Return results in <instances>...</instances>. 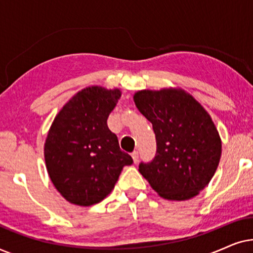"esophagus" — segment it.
I'll use <instances>...</instances> for the list:
<instances>
[{"mask_svg":"<svg viewBox=\"0 0 253 253\" xmlns=\"http://www.w3.org/2000/svg\"><path fill=\"white\" fill-rule=\"evenodd\" d=\"M131 157H132L134 164H137V162H138V159H139V153H138L137 151H133L132 153H131Z\"/></svg>","mask_w":253,"mask_h":253,"instance_id":"obj_1","label":"esophagus"}]
</instances>
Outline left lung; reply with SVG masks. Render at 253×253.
Segmentation results:
<instances>
[{
    "instance_id": "8db88e82",
    "label": "left lung",
    "mask_w": 253,
    "mask_h": 253,
    "mask_svg": "<svg viewBox=\"0 0 253 253\" xmlns=\"http://www.w3.org/2000/svg\"><path fill=\"white\" fill-rule=\"evenodd\" d=\"M133 100L157 139L154 159L140 162L139 172L165 199L193 198L212 179L221 158V139L210 114L181 88L143 89Z\"/></svg>"
}]
</instances>
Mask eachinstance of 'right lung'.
<instances>
[{"label": "right lung", "mask_w": 253, "mask_h": 253, "mask_svg": "<svg viewBox=\"0 0 253 253\" xmlns=\"http://www.w3.org/2000/svg\"><path fill=\"white\" fill-rule=\"evenodd\" d=\"M120 98L119 88L86 87L54 119L44 143V161L54 186L69 203H100L112 192L124 166L132 165L107 126Z\"/></svg>", "instance_id": "right-lung-1"}]
</instances>
